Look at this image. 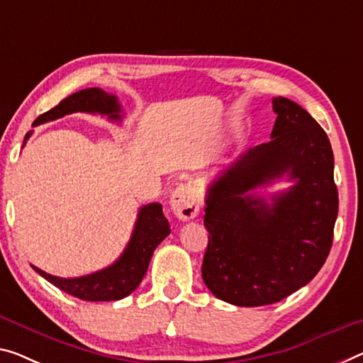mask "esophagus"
I'll return each mask as SVG.
<instances>
[{
	"mask_svg": "<svg viewBox=\"0 0 363 363\" xmlns=\"http://www.w3.org/2000/svg\"><path fill=\"white\" fill-rule=\"evenodd\" d=\"M170 209L180 220L194 219L199 213L198 194L193 186L180 185L170 196Z\"/></svg>",
	"mask_w": 363,
	"mask_h": 363,
	"instance_id": "obj_1",
	"label": "esophagus"
}]
</instances>
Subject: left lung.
Here are the masks:
<instances>
[{
  "mask_svg": "<svg viewBox=\"0 0 363 363\" xmlns=\"http://www.w3.org/2000/svg\"><path fill=\"white\" fill-rule=\"evenodd\" d=\"M271 141L220 172L206 196L209 232L201 274L217 298L263 306L298 291L330 255L339 198L334 155L323 128L286 97L272 99ZM287 174L294 185L267 205L258 186Z\"/></svg>",
  "mask_w": 363,
  "mask_h": 363,
  "instance_id": "1",
  "label": "left lung"
}]
</instances>
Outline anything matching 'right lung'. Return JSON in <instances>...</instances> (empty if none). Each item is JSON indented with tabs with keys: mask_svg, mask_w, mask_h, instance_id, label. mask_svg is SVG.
<instances>
[{
	"mask_svg": "<svg viewBox=\"0 0 363 363\" xmlns=\"http://www.w3.org/2000/svg\"><path fill=\"white\" fill-rule=\"evenodd\" d=\"M74 111H86V113L105 115L111 121L121 120V105L116 96L107 94L99 87H91L71 94L69 97L53 107L52 110L38 116L33 121V126L45 123V121L58 120L61 116L74 113ZM32 131L27 133L24 144L30 138ZM170 233V225L162 213V204L150 203L143 206L138 213L135 230L128 242L125 252L121 253L113 264L105 269H100L92 274L81 277H57L47 274L45 271L32 266L38 274L61 291L77 297L86 302H110V300H121L130 295L141 284L146 274L149 261L152 258L157 245Z\"/></svg>",
	"mask_w": 363,
	"mask_h": 363,
	"instance_id": "1",
	"label": "right lung"
}]
</instances>
